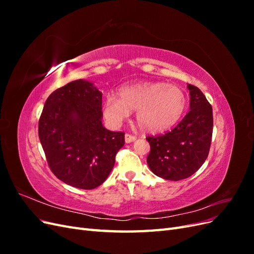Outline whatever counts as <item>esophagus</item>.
I'll use <instances>...</instances> for the list:
<instances>
[{
    "label": "esophagus",
    "instance_id": "esophagus-1",
    "mask_svg": "<svg viewBox=\"0 0 254 254\" xmlns=\"http://www.w3.org/2000/svg\"><path fill=\"white\" fill-rule=\"evenodd\" d=\"M136 140V136L133 135V134H130V133H126L125 134V141L126 143H131L133 141Z\"/></svg>",
    "mask_w": 254,
    "mask_h": 254
}]
</instances>
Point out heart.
<instances>
[{
	"label": "heart",
	"mask_w": 254,
	"mask_h": 254,
	"mask_svg": "<svg viewBox=\"0 0 254 254\" xmlns=\"http://www.w3.org/2000/svg\"><path fill=\"white\" fill-rule=\"evenodd\" d=\"M119 97L108 95L104 103V114L113 125H120L136 111L139 126L148 132H159L175 125L187 108L184 91L164 82H143L124 86Z\"/></svg>",
	"instance_id": "heart-1"
}]
</instances>
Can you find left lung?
I'll list each match as a JSON object with an SVG mask.
<instances>
[{
  "label": "left lung",
  "instance_id": "8db88e82",
  "mask_svg": "<svg viewBox=\"0 0 254 254\" xmlns=\"http://www.w3.org/2000/svg\"><path fill=\"white\" fill-rule=\"evenodd\" d=\"M190 112L171 131L146 137L150 145L147 164L151 172L166 180L189 178L204 163L211 147L213 110L204 94L188 86Z\"/></svg>",
  "mask_w": 254,
  "mask_h": 254
}]
</instances>
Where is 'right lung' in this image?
<instances>
[{"instance_id": "1", "label": "right lung", "mask_w": 254, "mask_h": 254, "mask_svg": "<svg viewBox=\"0 0 254 254\" xmlns=\"http://www.w3.org/2000/svg\"><path fill=\"white\" fill-rule=\"evenodd\" d=\"M102 96L87 80H74L48 97L39 139L53 174L68 186L93 190L108 178L125 133L102 124Z\"/></svg>"}]
</instances>
